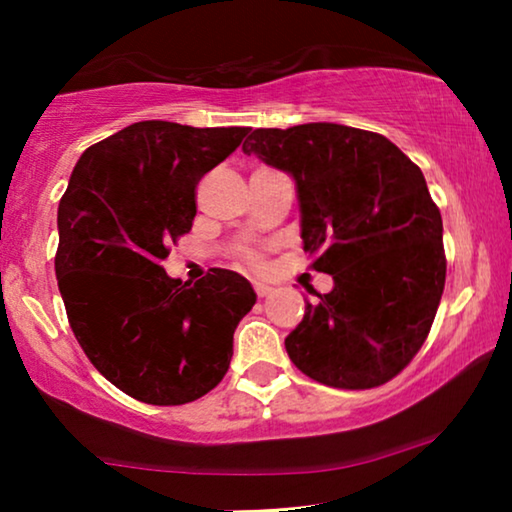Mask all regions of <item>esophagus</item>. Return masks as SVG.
Returning a JSON list of instances; mask_svg holds the SVG:
<instances>
[{
	"label": "esophagus",
	"instance_id": "obj_1",
	"mask_svg": "<svg viewBox=\"0 0 512 512\" xmlns=\"http://www.w3.org/2000/svg\"><path fill=\"white\" fill-rule=\"evenodd\" d=\"M254 289H256V293H258V296H268V293H270V286L268 284H263V282H254Z\"/></svg>",
	"mask_w": 512,
	"mask_h": 512
}]
</instances>
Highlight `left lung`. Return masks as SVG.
<instances>
[{"label":"left lung","mask_w":512,"mask_h":512,"mask_svg":"<svg viewBox=\"0 0 512 512\" xmlns=\"http://www.w3.org/2000/svg\"><path fill=\"white\" fill-rule=\"evenodd\" d=\"M242 151L296 181L303 249L333 277L286 335L289 359L328 387L389 382L445 289L443 219L422 170L387 137L338 123L258 128Z\"/></svg>","instance_id":"1"}]
</instances>
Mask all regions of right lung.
Returning <instances> with one entry per match:
<instances>
[{
  "label": "right lung",
  "instance_id": "right-lung-1",
  "mask_svg": "<svg viewBox=\"0 0 512 512\" xmlns=\"http://www.w3.org/2000/svg\"><path fill=\"white\" fill-rule=\"evenodd\" d=\"M249 128L139 121L81 153L58 207L55 277L90 363L125 394L184 405L223 380L256 303L242 275L184 284L163 268L195 219V186Z\"/></svg>",
  "mask_w": 512,
  "mask_h": 512
}]
</instances>
